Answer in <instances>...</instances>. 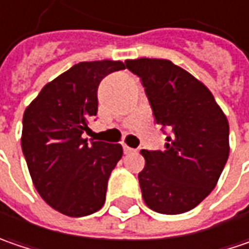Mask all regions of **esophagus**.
<instances>
[{
	"label": "esophagus",
	"mask_w": 249,
	"mask_h": 249,
	"mask_svg": "<svg viewBox=\"0 0 249 249\" xmlns=\"http://www.w3.org/2000/svg\"><path fill=\"white\" fill-rule=\"evenodd\" d=\"M123 148H124V154H126V155L132 154V152H137L135 149H132V148H129V146H126V145H124Z\"/></svg>",
	"instance_id": "esophagus-1"
}]
</instances>
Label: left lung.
Returning <instances> with one entry per match:
<instances>
[{"instance_id":"1","label":"left lung","mask_w":249,"mask_h":249,"mask_svg":"<svg viewBox=\"0 0 249 249\" xmlns=\"http://www.w3.org/2000/svg\"><path fill=\"white\" fill-rule=\"evenodd\" d=\"M154 111L166 126L165 151H145L139 186L156 213L182 214L198 206L220 179L230 155V125L212 91L193 74L166 59H129Z\"/></svg>"}]
</instances>
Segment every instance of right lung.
Wrapping results in <instances>:
<instances>
[{
  "mask_svg": "<svg viewBox=\"0 0 249 249\" xmlns=\"http://www.w3.org/2000/svg\"><path fill=\"white\" fill-rule=\"evenodd\" d=\"M121 60L81 62L45 84L26 107L21 145L34 186L52 209L69 217L98 212L112 169L123 158L120 143L87 142L97 114V89Z\"/></svg>",
  "mask_w": 249,
  "mask_h": 249,
  "instance_id": "1",
  "label": "right lung"
}]
</instances>
